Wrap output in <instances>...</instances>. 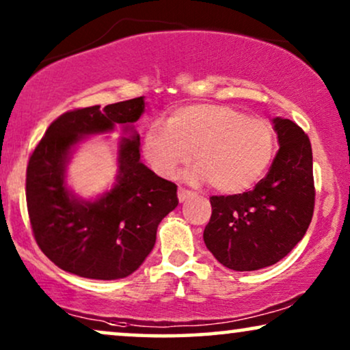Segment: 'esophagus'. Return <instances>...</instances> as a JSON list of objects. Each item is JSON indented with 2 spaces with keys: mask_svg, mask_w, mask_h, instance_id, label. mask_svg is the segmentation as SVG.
Segmentation results:
<instances>
[{
  "mask_svg": "<svg viewBox=\"0 0 350 350\" xmlns=\"http://www.w3.org/2000/svg\"><path fill=\"white\" fill-rule=\"evenodd\" d=\"M193 196H194L193 191L178 188V200H180V202H185V200H188L189 198H193Z\"/></svg>",
  "mask_w": 350,
  "mask_h": 350,
  "instance_id": "obj_1",
  "label": "esophagus"
}]
</instances>
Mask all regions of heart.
Listing matches in <instances>:
<instances>
[{"label":"heart","mask_w":350,"mask_h":350,"mask_svg":"<svg viewBox=\"0 0 350 350\" xmlns=\"http://www.w3.org/2000/svg\"><path fill=\"white\" fill-rule=\"evenodd\" d=\"M274 148L269 122L217 103L176 108L167 124L152 122L143 137V151L157 175L170 178L194 154L198 165L188 180H208L226 194L255 185L271 165Z\"/></svg>","instance_id":"b5f03b06"}]
</instances>
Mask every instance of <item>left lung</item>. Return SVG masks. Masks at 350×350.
<instances>
[{"label":"left lung","instance_id":"left-lung-1","mask_svg":"<svg viewBox=\"0 0 350 350\" xmlns=\"http://www.w3.org/2000/svg\"><path fill=\"white\" fill-rule=\"evenodd\" d=\"M279 152L248 193L212 196L204 242L224 267L258 271L275 265L308 231L314 213L312 148L293 121L272 119Z\"/></svg>","mask_w":350,"mask_h":350}]
</instances>
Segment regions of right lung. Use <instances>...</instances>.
<instances>
[{
  "label": "right lung",
  "mask_w": 350,
  "mask_h": 350,
  "mask_svg": "<svg viewBox=\"0 0 350 350\" xmlns=\"http://www.w3.org/2000/svg\"><path fill=\"white\" fill-rule=\"evenodd\" d=\"M145 97L75 109L47 129L27 167V205L42 253L70 274L116 280L143 265L156 243L162 218L178 205L176 186L157 176L140 159L135 124ZM121 126L117 180L95 198L76 195L66 170L89 136Z\"/></svg>",
  "instance_id": "add662e5"
}]
</instances>
